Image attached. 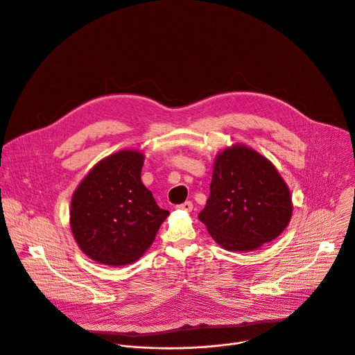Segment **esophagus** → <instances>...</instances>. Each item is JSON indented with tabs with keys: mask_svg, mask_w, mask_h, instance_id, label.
I'll use <instances>...</instances> for the list:
<instances>
[{
	"mask_svg": "<svg viewBox=\"0 0 355 355\" xmlns=\"http://www.w3.org/2000/svg\"><path fill=\"white\" fill-rule=\"evenodd\" d=\"M176 208H179V209H183V211H187V212H190V211H193V202H191V201H186V202H183V204L178 205Z\"/></svg>",
	"mask_w": 355,
	"mask_h": 355,
	"instance_id": "esophagus-1",
	"label": "esophagus"
}]
</instances>
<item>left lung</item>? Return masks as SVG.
<instances>
[{
    "label": "left lung",
    "mask_w": 355,
    "mask_h": 355,
    "mask_svg": "<svg viewBox=\"0 0 355 355\" xmlns=\"http://www.w3.org/2000/svg\"><path fill=\"white\" fill-rule=\"evenodd\" d=\"M292 209L289 189L275 166L234 144L216 155L211 194L198 219L225 249L249 252L279 236Z\"/></svg>",
    "instance_id": "1"
}]
</instances>
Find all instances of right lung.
I'll return each instance as SVG.
<instances>
[{
	"mask_svg": "<svg viewBox=\"0 0 355 355\" xmlns=\"http://www.w3.org/2000/svg\"><path fill=\"white\" fill-rule=\"evenodd\" d=\"M144 155L122 150L99 161L73 194L70 227L80 249L106 266L136 261L169 212L140 180Z\"/></svg>",
	"mask_w": 355,
	"mask_h": 355,
	"instance_id": "obj_1",
	"label": "right lung"
}]
</instances>
